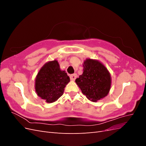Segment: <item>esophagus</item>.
<instances>
[{
	"mask_svg": "<svg viewBox=\"0 0 146 146\" xmlns=\"http://www.w3.org/2000/svg\"><path fill=\"white\" fill-rule=\"evenodd\" d=\"M77 77V74H71L70 76V80H71L74 81L76 79Z\"/></svg>",
	"mask_w": 146,
	"mask_h": 146,
	"instance_id": "1",
	"label": "esophagus"
}]
</instances>
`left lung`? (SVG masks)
Returning a JSON list of instances; mask_svg holds the SVG:
<instances>
[{"label": "left lung", "mask_w": 146, "mask_h": 146, "mask_svg": "<svg viewBox=\"0 0 146 146\" xmlns=\"http://www.w3.org/2000/svg\"><path fill=\"white\" fill-rule=\"evenodd\" d=\"M83 72L76 82L82 93L92 101L107 96L111 88V76L108 69L100 61L90 58L83 62Z\"/></svg>", "instance_id": "obj_1"}]
</instances>
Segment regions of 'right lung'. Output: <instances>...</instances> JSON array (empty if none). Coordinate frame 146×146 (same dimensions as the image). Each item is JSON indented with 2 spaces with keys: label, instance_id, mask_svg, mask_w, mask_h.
I'll use <instances>...</instances> for the list:
<instances>
[{
  "label": "right lung",
  "instance_id": "add662e5",
  "mask_svg": "<svg viewBox=\"0 0 146 146\" xmlns=\"http://www.w3.org/2000/svg\"><path fill=\"white\" fill-rule=\"evenodd\" d=\"M70 78L61 70L56 60L48 61L39 70L35 79L37 95L47 103L54 102L63 95Z\"/></svg>",
  "mask_w": 146,
  "mask_h": 146
}]
</instances>
